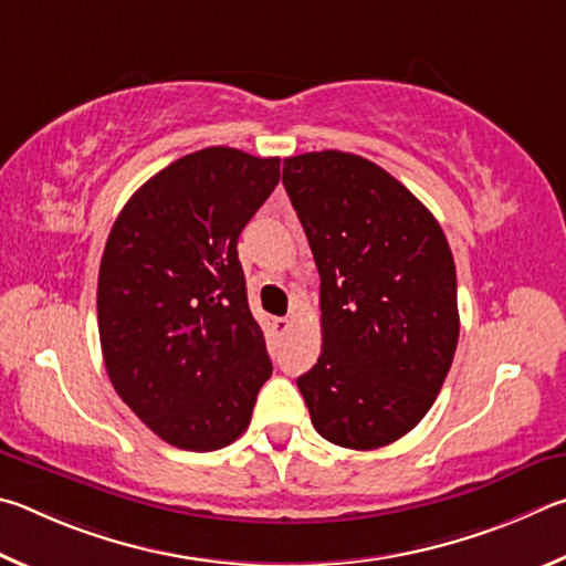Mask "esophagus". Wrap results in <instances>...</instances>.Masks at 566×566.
<instances>
[{"label":"esophagus","instance_id":"34e87169","mask_svg":"<svg viewBox=\"0 0 566 566\" xmlns=\"http://www.w3.org/2000/svg\"><path fill=\"white\" fill-rule=\"evenodd\" d=\"M291 318H273V331L277 333V335H283V333H289V328H291Z\"/></svg>","mask_w":566,"mask_h":566}]
</instances>
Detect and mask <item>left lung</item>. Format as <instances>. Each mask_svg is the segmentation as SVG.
Listing matches in <instances>:
<instances>
[{
    "label": "left lung",
    "mask_w": 566,
    "mask_h": 566,
    "mask_svg": "<svg viewBox=\"0 0 566 566\" xmlns=\"http://www.w3.org/2000/svg\"><path fill=\"white\" fill-rule=\"evenodd\" d=\"M283 186L321 273L323 350L298 378L313 428L348 450L385 448L428 415L458 348L448 238L363 156H291Z\"/></svg>",
    "instance_id": "8db88e82"
}]
</instances>
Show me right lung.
<instances>
[{
  "label": "right lung",
  "mask_w": 566,
  "mask_h": 566,
  "mask_svg": "<svg viewBox=\"0 0 566 566\" xmlns=\"http://www.w3.org/2000/svg\"><path fill=\"white\" fill-rule=\"evenodd\" d=\"M277 178L281 158L208 146L148 178L108 233L96 295L108 380L174 448L241 438L273 373L238 235Z\"/></svg>",
  "instance_id": "right-lung-1"
}]
</instances>
